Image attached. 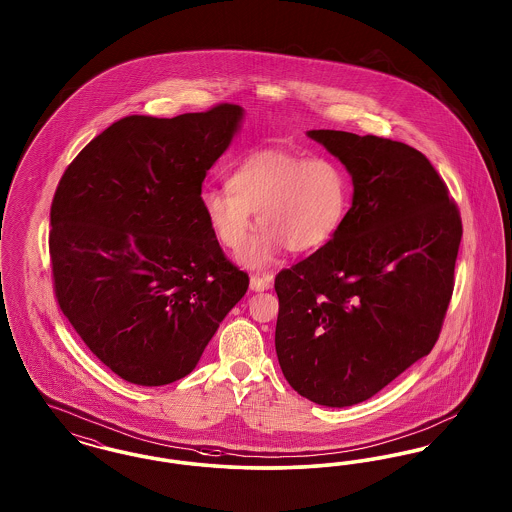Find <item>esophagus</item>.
Wrapping results in <instances>:
<instances>
[{
    "instance_id": "esophagus-1",
    "label": "esophagus",
    "mask_w": 512,
    "mask_h": 512,
    "mask_svg": "<svg viewBox=\"0 0 512 512\" xmlns=\"http://www.w3.org/2000/svg\"><path fill=\"white\" fill-rule=\"evenodd\" d=\"M272 286V276L270 274H253L249 280V288L253 292H265Z\"/></svg>"
}]
</instances>
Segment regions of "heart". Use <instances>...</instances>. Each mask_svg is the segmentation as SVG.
Segmentation results:
<instances>
[{
    "label": "heart",
    "instance_id": "1",
    "mask_svg": "<svg viewBox=\"0 0 512 512\" xmlns=\"http://www.w3.org/2000/svg\"><path fill=\"white\" fill-rule=\"evenodd\" d=\"M226 188L203 190L201 211L230 251L244 247L257 213L265 228L242 255L249 267H267L286 247L311 253L330 244L351 201L349 174L336 159L276 147L247 153L228 172Z\"/></svg>",
    "mask_w": 512,
    "mask_h": 512
}]
</instances>
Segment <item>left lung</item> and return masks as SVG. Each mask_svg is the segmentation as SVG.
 <instances>
[{"label": "left lung", "instance_id": "obj_1", "mask_svg": "<svg viewBox=\"0 0 512 512\" xmlns=\"http://www.w3.org/2000/svg\"><path fill=\"white\" fill-rule=\"evenodd\" d=\"M307 136L345 165L353 203L330 244L278 272L274 343L299 395L351 407L436 345L463 222L445 182L414 147L341 130Z\"/></svg>", "mask_w": 512, "mask_h": 512}]
</instances>
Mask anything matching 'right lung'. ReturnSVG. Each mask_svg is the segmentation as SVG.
<instances>
[{
	"instance_id": "obj_1",
	"label": "right lung",
	"mask_w": 512,
	"mask_h": 512,
	"mask_svg": "<svg viewBox=\"0 0 512 512\" xmlns=\"http://www.w3.org/2000/svg\"><path fill=\"white\" fill-rule=\"evenodd\" d=\"M244 109L124 117L67 167L49 213L53 290L76 334L136 386L194 370L249 276L222 253L199 203Z\"/></svg>"
}]
</instances>
